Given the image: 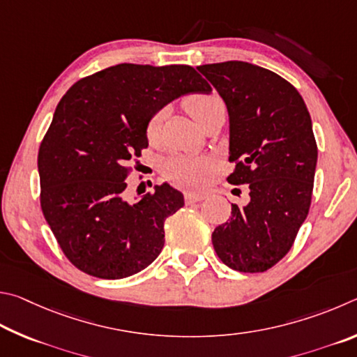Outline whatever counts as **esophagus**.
<instances>
[{
    "label": "esophagus",
    "mask_w": 357,
    "mask_h": 357,
    "mask_svg": "<svg viewBox=\"0 0 357 357\" xmlns=\"http://www.w3.org/2000/svg\"><path fill=\"white\" fill-rule=\"evenodd\" d=\"M207 197L205 195H197V192H186L185 195V202L186 204H197V202H201V201H204V199Z\"/></svg>",
    "instance_id": "34e87169"
}]
</instances>
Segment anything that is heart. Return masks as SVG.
<instances>
[{"label":"heart","mask_w":357,"mask_h":357,"mask_svg":"<svg viewBox=\"0 0 357 357\" xmlns=\"http://www.w3.org/2000/svg\"><path fill=\"white\" fill-rule=\"evenodd\" d=\"M222 100L216 93H197L186 98L185 108L199 127L207 121L211 112L222 108ZM162 130V112H156L147 122L146 135L150 144H158ZM210 162L205 158L190 155H174L165 162V177L175 186L197 190L205 183L210 174Z\"/></svg>","instance_id":"b5f03b06"}]
</instances>
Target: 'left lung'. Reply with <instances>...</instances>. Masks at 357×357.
I'll use <instances>...</instances> for the list:
<instances>
[{"label": "left lung", "instance_id": "left-lung-1", "mask_svg": "<svg viewBox=\"0 0 357 357\" xmlns=\"http://www.w3.org/2000/svg\"><path fill=\"white\" fill-rule=\"evenodd\" d=\"M229 111L227 182L248 185L249 202L232 204L227 222L211 234L232 270L264 273L290 251L307 218L317 142L303 97L289 81L243 61L199 66Z\"/></svg>", "mask_w": 357, "mask_h": 357}]
</instances>
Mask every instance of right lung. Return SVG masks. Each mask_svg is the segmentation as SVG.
Listing matches in <instances>:
<instances>
[{
    "instance_id": "add662e5",
    "label": "right lung",
    "mask_w": 357,
    "mask_h": 357,
    "mask_svg": "<svg viewBox=\"0 0 357 357\" xmlns=\"http://www.w3.org/2000/svg\"><path fill=\"white\" fill-rule=\"evenodd\" d=\"M210 84L190 66L117 64L77 81L61 98L37 156L40 207L62 252L86 274L123 279L165 246V221L185 205L171 185L125 197L130 161L149 146L162 106Z\"/></svg>"
}]
</instances>
